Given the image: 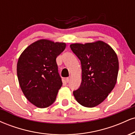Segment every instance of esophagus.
Segmentation results:
<instances>
[{
  "mask_svg": "<svg viewBox=\"0 0 135 135\" xmlns=\"http://www.w3.org/2000/svg\"><path fill=\"white\" fill-rule=\"evenodd\" d=\"M70 79H70V77H67V78H66V79H65V80H66V83H69V82H70Z\"/></svg>",
  "mask_w": 135,
  "mask_h": 135,
  "instance_id": "obj_1",
  "label": "esophagus"
}]
</instances>
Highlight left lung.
Listing matches in <instances>:
<instances>
[{
    "label": "left lung",
    "instance_id": "obj_1",
    "mask_svg": "<svg viewBox=\"0 0 135 135\" xmlns=\"http://www.w3.org/2000/svg\"><path fill=\"white\" fill-rule=\"evenodd\" d=\"M80 61L82 81L74 91L79 104L92 108L103 102L115 87L119 72V61L115 52L101 41L70 46Z\"/></svg>",
    "mask_w": 135,
    "mask_h": 135
}]
</instances>
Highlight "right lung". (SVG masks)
Wrapping results in <instances>:
<instances>
[{
	"label": "right lung",
	"instance_id": "1",
	"mask_svg": "<svg viewBox=\"0 0 135 135\" xmlns=\"http://www.w3.org/2000/svg\"><path fill=\"white\" fill-rule=\"evenodd\" d=\"M65 47L64 42L41 39L28 46L18 59L20 88L27 100L38 108L52 105L62 86L56 59Z\"/></svg>",
	"mask_w": 135,
	"mask_h": 135
}]
</instances>
